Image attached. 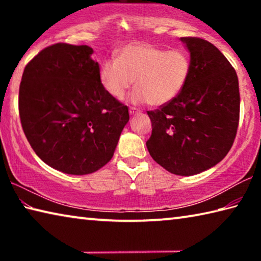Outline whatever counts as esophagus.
<instances>
[{
	"label": "esophagus",
	"instance_id": "obj_1",
	"mask_svg": "<svg viewBox=\"0 0 261 261\" xmlns=\"http://www.w3.org/2000/svg\"><path fill=\"white\" fill-rule=\"evenodd\" d=\"M129 113H130V115H132V116H135V115H138V114H140L141 112H140L139 109H137V108L131 107V108L129 109Z\"/></svg>",
	"mask_w": 261,
	"mask_h": 261
}]
</instances>
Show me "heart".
<instances>
[{"label":"heart","mask_w":261,"mask_h":261,"mask_svg":"<svg viewBox=\"0 0 261 261\" xmlns=\"http://www.w3.org/2000/svg\"><path fill=\"white\" fill-rule=\"evenodd\" d=\"M191 64L183 50H165L149 43H132L117 51L116 60H105L99 82L115 99H123L136 84L131 101L163 106L177 98L188 83Z\"/></svg>","instance_id":"heart-1"}]
</instances>
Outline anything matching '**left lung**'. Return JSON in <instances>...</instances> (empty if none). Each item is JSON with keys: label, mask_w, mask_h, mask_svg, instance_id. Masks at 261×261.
Here are the masks:
<instances>
[{"label": "left lung", "mask_w": 261, "mask_h": 261, "mask_svg": "<svg viewBox=\"0 0 261 261\" xmlns=\"http://www.w3.org/2000/svg\"><path fill=\"white\" fill-rule=\"evenodd\" d=\"M191 71L177 98L147 112L152 122L146 146L153 160L171 174H199L230 151L240 121L235 69L222 53L199 38H180Z\"/></svg>", "instance_id": "left-lung-1"}]
</instances>
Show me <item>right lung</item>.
I'll list each match as a JSON object with an SVG mask.
<instances>
[{"mask_svg":"<svg viewBox=\"0 0 261 261\" xmlns=\"http://www.w3.org/2000/svg\"><path fill=\"white\" fill-rule=\"evenodd\" d=\"M88 46L55 43L26 65L19 116L35 154L69 175L99 170L113 158L129 109L106 92Z\"/></svg>","mask_w":261,"mask_h":261,"instance_id":"1","label":"right lung"}]
</instances>
